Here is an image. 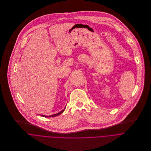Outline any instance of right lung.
Masks as SVG:
<instances>
[{
	"mask_svg": "<svg viewBox=\"0 0 151 151\" xmlns=\"http://www.w3.org/2000/svg\"><path fill=\"white\" fill-rule=\"evenodd\" d=\"M66 108V107H65ZM65 108L63 109V110H62L61 111H60V112H59L58 113H57V114H53V115H49V116H46V115H41L42 116H45V117H53V116H58V115H60L61 114H62L64 111V110H65Z\"/></svg>",
	"mask_w": 151,
	"mask_h": 151,
	"instance_id": "obj_1",
	"label": "right lung"
}]
</instances>
